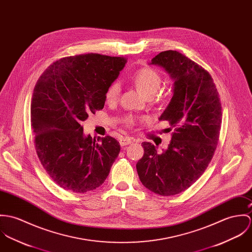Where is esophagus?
I'll list each match as a JSON object with an SVG mask.
<instances>
[{"label": "esophagus", "mask_w": 252, "mask_h": 252, "mask_svg": "<svg viewBox=\"0 0 252 252\" xmlns=\"http://www.w3.org/2000/svg\"><path fill=\"white\" fill-rule=\"evenodd\" d=\"M133 141L134 140H133V138H131V137H122L120 139V144H121V146H126V145L131 144Z\"/></svg>", "instance_id": "1"}]
</instances>
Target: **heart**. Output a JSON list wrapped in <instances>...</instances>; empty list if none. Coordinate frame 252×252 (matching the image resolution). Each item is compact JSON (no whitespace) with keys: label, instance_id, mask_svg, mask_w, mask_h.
Here are the masks:
<instances>
[{"label":"heart","instance_id":"heart-1","mask_svg":"<svg viewBox=\"0 0 252 252\" xmlns=\"http://www.w3.org/2000/svg\"><path fill=\"white\" fill-rule=\"evenodd\" d=\"M134 83L137 85L140 90L148 96L153 97L159 90L162 77L160 73L153 67H142L138 69L132 76ZM121 93V86L118 81L113 82L105 92V99L107 102H114L119 98ZM143 119L128 115L125 119V123L127 126H133Z\"/></svg>","mask_w":252,"mask_h":252}]
</instances>
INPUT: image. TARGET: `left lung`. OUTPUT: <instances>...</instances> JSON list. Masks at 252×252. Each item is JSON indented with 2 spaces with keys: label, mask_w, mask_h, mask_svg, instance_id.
<instances>
[{
  "label": "left lung",
  "mask_w": 252,
  "mask_h": 252,
  "mask_svg": "<svg viewBox=\"0 0 252 252\" xmlns=\"http://www.w3.org/2000/svg\"><path fill=\"white\" fill-rule=\"evenodd\" d=\"M153 64L166 69L174 94L159 120L171 125L167 150L158 153L143 142L144 156L136 164L140 181L149 190L176 195L192 186L211 162L221 127V102L211 74L192 60L174 50L159 53Z\"/></svg>",
  "instance_id": "1"
}]
</instances>
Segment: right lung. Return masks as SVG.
I'll list each match as a JSON object with an SVG mask.
<instances>
[{
	"instance_id": "add662e5",
	"label": "right lung",
	"mask_w": 252,
	"mask_h": 252,
	"mask_svg": "<svg viewBox=\"0 0 252 252\" xmlns=\"http://www.w3.org/2000/svg\"><path fill=\"white\" fill-rule=\"evenodd\" d=\"M126 59L100 54L62 58L34 86L31 122L36 155L57 185L84 193L101 186L121 146L111 136H85L81 122L101 110L105 92Z\"/></svg>"
}]
</instances>
